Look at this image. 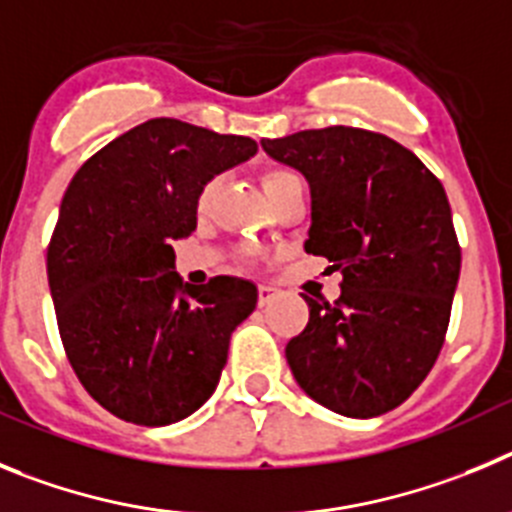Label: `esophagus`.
Instances as JSON below:
<instances>
[{
	"mask_svg": "<svg viewBox=\"0 0 512 512\" xmlns=\"http://www.w3.org/2000/svg\"><path fill=\"white\" fill-rule=\"evenodd\" d=\"M275 293H278V290H275L273 285H260V288H257V301H260V306H267V303L273 301Z\"/></svg>",
	"mask_w": 512,
	"mask_h": 512,
	"instance_id": "esophagus-1",
	"label": "esophagus"
}]
</instances>
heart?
I'll return each instance as SVG.
<instances>
[{
    "mask_svg": "<svg viewBox=\"0 0 512 512\" xmlns=\"http://www.w3.org/2000/svg\"><path fill=\"white\" fill-rule=\"evenodd\" d=\"M290 176H293V173H290V170H283V168L265 170V173H262V191L267 193V191H270V188H275V186H278V183H283L285 178H290ZM214 188H216L214 181H209L204 188H201V193H199V211H204L206 206H209L211 196H214Z\"/></svg>",
    "mask_w": 512,
    "mask_h": 512,
    "instance_id": "heart-1",
    "label": "heart"
}]
</instances>
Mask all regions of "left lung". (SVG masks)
Listing matches in <instances>:
<instances>
[{
	"label": "left lung",
	"instance_id": "left-lung-1",
	"mask_svg": "<svg viewBox=\"0 0 512 512\" xmlns=\"http://www.w3.org/2000/svg\"><path fill=\"white\" fill-rule=\"evenodd\" d=\"M311 186L306 252L342 270V296L308 303L285 347L316 403L349 418L393 411L444 347L462 250L439 178L385 135L357 127L262 140Z\"/></svg>",
	"mask_w": 512,
	"mask_h": 512
}]
</instances>
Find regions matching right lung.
Listing matches in <instances>:
<instances>
[{"label": "right lung", "instance_id": "right-lung-1", "mask_svg": "<svg viewBox=\"0 0 512 512\" xmlns=\"http://www.w3.org/2000/svg\"><path fill=\"white\" fill-rule=\"evenodd\" d=\"M255 153L250 137L147 119L91 155L63 193L48 245L58 331L86 393L122 421L168 426L219 385L257 288L229 275L183 283L173 239L196 229L201 188Z\"/></svg>", "mask_w": 512, "mask_h": 512}]
</instances>
